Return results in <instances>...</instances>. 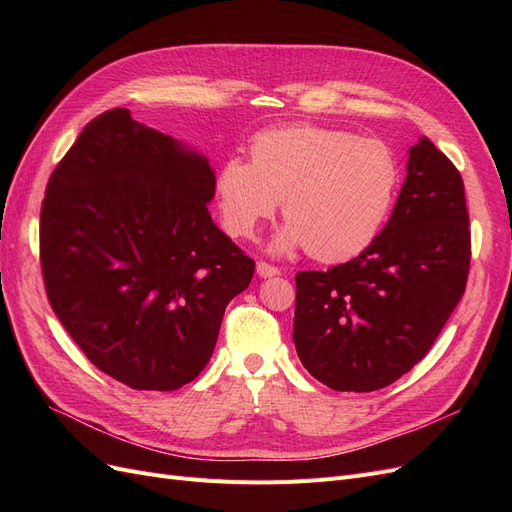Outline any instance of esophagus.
<instances>
[{
  "label": "esophagus",
  "instance_id": "34e87169",
  "mask_svg": "<svg viewBox=\"0 0 512 512\" xmlns=\"http://www.w3.org/2000/svg\"><path fill=\"white\" fill-rule=\"evenodd\" d=\"M256 273H258L260 277H275V275H280V269L269 265V262H262V260H260L258 265H256Z\"/></svg>",
  "mask_w": 512,
  "mask_h": 512
}]
</instances>
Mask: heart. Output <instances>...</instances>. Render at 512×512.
Instances as JSON below:
<instances>
[{
    "instance_id": "b5f03b06",
    "label": "heart",
    "mask_w": 512,
    "mask_h": 512,
    "mask_svg": "<svg viewBox=\"0 0 512 512\" xmlns=\"http://www.w3.org/2000/svg\"><path fill=\"white\" fill-rule=\"evenodd\" d=\"M250 158H228L215 175L226 235L252 239L284 197L288 222L271 241V252L307 247L327 265L361 256L380 237L401 183L389 143L314 123L258 132Z\"/></svg>"
}]
</instances>
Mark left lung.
Instances as JSON below:
<instances>
[{"label":"left lung","mask_w":512,"mask_h":512,"mask_svg":"<svg viewBox=\"0 0 512 512\" xmlns=\"http://www.w3.org/2000/svg\"><path fill=\"white\" fill-rule=\"evenodd\" d=\"M468 269L463 179L421 136L380 237L344 265L297 273L292 339L303 367L335 391L384 389L436 342Z\"/></svg>","instance_id":"obj_1"}]
</instances>
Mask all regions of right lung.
I'll return each mask as SVG.
<instances>
[{
	"label": "right lung",
	"mask_w": 512,
	"mask_h": 512,
	"mask_svg": "<svg viewBox=\"0 0 512 512\" xmlns=\"http://www.w3.org/2000/svg\"><path fill=\"white\" fill-rule=\"evenodd\" d=\"M215 173L194 147L113 108L46 185L40 262L55 316L87 359L138 391L209 363L254 260L211 220Z\"/></svg>",
	"instance_id": "1"
}]
</instances>
